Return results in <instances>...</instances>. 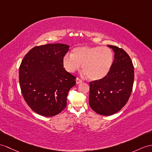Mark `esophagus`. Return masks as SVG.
<instances>
[{
    "mask_svg": "<svg viewBox=\"0 0 152 152\" xmlns=\"http://www.w3.org/2000/svg\"><path fill=\"white\" fill-rule=\"evenodd\" d=\"M82 83V80H81L80 79H79V78H77L76 79V83L78 84H80V83Z\"/></svg>",
    "mask_w": 152,
    "mask_h": 152,
    "instance_id": "1",
    "label": "esophagus"
}]
</instances>
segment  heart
<instances>
[{
  "mask_svg": "<svg viewBox=\"0 0 152 152\" xmlns=\"http://www.w3.org/2000/svg\"><path fill=\"white\" fill-rule=\"evenodd\" d=\"M114 56L107 47L80 46L72 50L71 55H66L63 65L66 71L74 73L80 68L91 80H99L105 77L112 68Z\"/></svg>",
  "mask_w": 152,
  "mask_h": 152,
  "instance_id": "1",
  "label": "heart"
}]
</instances>
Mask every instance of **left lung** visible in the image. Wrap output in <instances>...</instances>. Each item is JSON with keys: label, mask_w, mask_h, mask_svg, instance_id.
I'll use <instances>...</instances> for the list:
<instances>
[{"label": "left lung", "mask_w": 152, "mask_h": 152, "mask_svg": "<svg viewBox=\"0 0 152 152\" xmlns=\"http://www.w3.org/2000/svg\"><path fill=\"white\" fill-rule=\"evenodd\" d=\"M113 50L114 61L104 78L90 83L89 104L94 112L111 115L126 104L132 91L134 68L130 57L119 47L108 45Z\"/></svg>", "instance_id": "left-lung-1"}]
</instances>
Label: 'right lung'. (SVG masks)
Masks as SVG:
<instances>
[{"label":"right lung","mask_w":152,"mask_h":152,"mask_svg":"<svg viewBox=\"0 0 152 152\" xmlns=\"http://www.w3.org/2000/svg\"><path fill=\"white\" fill-rule=\"evenodd\" d=\"M69 48L59 43L35 46L22 61V94L30 108L40 115H56L67 105L68 91L76 83V77L63 67V58Z\"/></svg>","instance_id":"right-lung-1"}]
</instances>
